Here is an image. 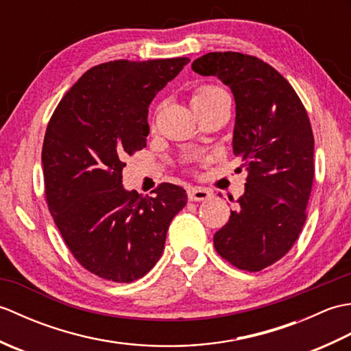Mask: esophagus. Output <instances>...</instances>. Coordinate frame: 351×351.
<instances>
[{"mask_svg": "<svg viewBox=\"0 0 351 351\" xmlns=\"http://www.w3.org/2000/svg\"><path fill=\"white\" fill-rule=\"evenodd\" d=\"M187 195L191 202H205V200H210L213 197V193L204 187H190L187 190Z\"/></svg>", "mask_w": 351, "mask_h": 351, "instance_id": "1", "label": "esophagus"}]
</instances>
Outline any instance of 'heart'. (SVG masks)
<instances>
[{"instance_id":"b5f03b06","label":"heart","mask_w":351,"mask_h":351,"mask_svg":"<svg viewBox=\"0 0 351 351\" xmlns=\"http://www.w3.org/2000/svg\"><path fill=\"white\" fill-rule=\"evenodd\" d=\"M226 96H228L226 92L217 86H204L193 93L191 106L195 108V111H199L202 108L210 107L211 104L217 102L221 98H226Z\"/></svg>"}]
</instances>
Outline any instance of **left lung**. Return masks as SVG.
I'll use <instances>...</instances> for the list:
<instances>
[{"instance_id": "1", "label": "left lung", "mask_w": 351, "mask_h": 351, "mask_svg": "<svg viewBox=\"0 0 351 351\" xmlns=\"http://www.w3.org/2000/svg\"><path fill=\"white\" fill-rule=\"evenodd\" d=\"M191 68L232 90V151L247 170L244 195L214 247L240 270L259 271L287 255L306 221L314 182L309 117L288 81L256 57L210 52Z\"/></svg>"}]
</instances>
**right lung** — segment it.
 Masks as SVG:
<instances>
[{
	"instance_id": "obj_1",
	"label": "right lung",
	"mask_w": 351,
	"mask_h": 351,
	"mask_svg": "<svg viewBox=\"0 0 351 351\" xmlns=\"http://www.w3.org/2000/svg\"><path fill=\"white\" fill-rule=\"evenodd\" d=\"M190 62L114 60L88 69L58 104L45 132L42 164L49 213L86 270L134 282L160 259L187 193L164 182L154 197L125 190L126 155L146 146L147 108Z\"/></svg>"
}]
</instances>
